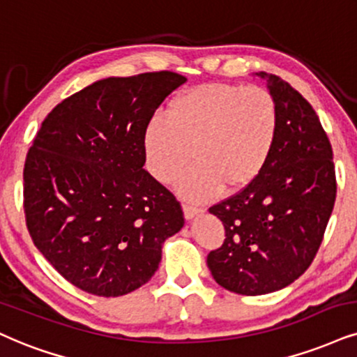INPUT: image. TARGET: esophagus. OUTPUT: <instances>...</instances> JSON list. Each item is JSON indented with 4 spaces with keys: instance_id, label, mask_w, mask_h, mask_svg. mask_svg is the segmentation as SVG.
<instances>
[{
    "instance_id": "esophagus-1",
    "label": "esophagus",
    "mask_w": 357,
    "mask_h": 357,
    "mask_svg": "<svg viewBox=\"0 0 357 357\" xmlns=\"http://www.w3.org/2000/svg\"><path fill=\"white\" fill-rule=\"evenodd\" d=\"M204 210L200 208V206H193V205H188V204H183V215H185L187 220H192L193 217H197V215H200Z\"/></svg>"
}]
</instances>
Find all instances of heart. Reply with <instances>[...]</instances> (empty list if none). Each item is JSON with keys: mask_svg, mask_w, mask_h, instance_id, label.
Wrapping results in <instances>:
<instances>
[{"mask_svg": "<svg viewBox=\"0 0 357 357\" xmlns=\"http://www.w3.org/2000/svg\"><path fill=\"white\" fill-rule=\"evenodd\" d=\"M280 111L266 89L212 82L175 96L167 119L145 126V167L157 182L170 183L193 157L197 162L178 180L188 200L204 202L252 185L275 151Z\"/></svg>", "mask_w": 357, "mask_h": 357, "instance_id": "obj_1", "label": "heart"}]
</instances>
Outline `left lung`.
<instances>
[{"mask_svg":"<svg viewBox=\"0 0 357 357\" xmlns=\"http://www.w3.org/2000/svg\"><path fill=\"white\" fill-rule=\"evenodd\" d=\"M280 111V135L252 185L210 206L225 241L206 257L228 291L258 296L291 284L318 253L336 200L333 149L311 104L275 74L257 73Z\"/></svg>","mask_w":357,"mask_h":357,"instance_id":"left-lung-1","label":"left lung"}]
</instances>
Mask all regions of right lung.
Segmentation results:
<instances>
[{
  "label": "right lung",
  "mask_w": 357,
  "mask_h": 357,
  "mask_svg": "<svg viewBox=\"0 0 357 357\" xmlns=\"http://www.w3.org/2000/svg\"><path fill=\"white\" fill-rule=\"evenodd\" d=\"M187 81L177 73L107 77L57 104L24 162V215L43 257L82 291L122 296L147 283L183 227L174 193L144 170L142 135Z\"/></svg>",
  "instance_id": "right-lung-1"
}]
</instances>
